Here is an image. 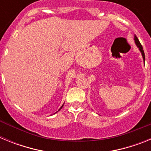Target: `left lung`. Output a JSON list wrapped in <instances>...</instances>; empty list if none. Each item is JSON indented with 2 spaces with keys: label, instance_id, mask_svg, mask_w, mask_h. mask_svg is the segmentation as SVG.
<instances>
[{
  "label": "left lung",
  "instance_id": "left-lung-1",
  "mask_svg": "<svg viewBox=\"0 0 151 151\" xmlns=\"http://www.w3.org/2000/svg\"><path fill=\"white\" fill-rule=\"evenodd\" d=\"M134 42H135L136 45H137V47H138V48H139L140 51H141V54H142V57H143V59H144V61L145 60V52H144V50H143V47H142V45H141V43H140L139 40L138 39V38L136 37V35H134Z\"/></svg>",
  "mask_w": 151,
  "mask_h": 151
}]
</instances>
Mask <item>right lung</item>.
Returning <instances> with one entry per match:
<instances>
[{
    "label": "right lung",
    "mask_w": 151,
    "mask_h": 151,
    "mask_svg": "<svg viewBox=\"0 0 151 151\" xmlns=\"http://www.w3.org/2000/svg\"><path fill=\"white\" fill-rule=\"evenodd\" d=\"M63 106V105H62V106H61V107H60V109H62ZM59 110H58V111H59Z\"/></svg>",
    "instance_id": "add662e5"
}]
</instances>
